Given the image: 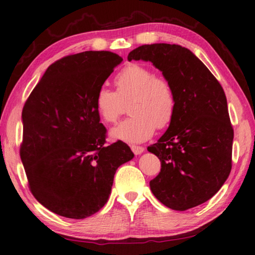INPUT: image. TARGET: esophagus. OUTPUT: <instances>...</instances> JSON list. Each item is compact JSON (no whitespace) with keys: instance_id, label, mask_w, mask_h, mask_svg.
Masks as SVG:
<instances>
[{"instance_id":"esophagus-1","label":"esophagus","mask_w":255,"mask_h":255,"mask_svg":"<svg viewBox=\"0 0 255 255\" xmlns=\"http://www.w3.org/2000/svg\"><path fill=\"white\" fill-rule=\"evenodd\" d=\"M131 150L134 155H141L144 151V148L140 147V145H131Z\"/></svg>"}]
</instances>
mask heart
Masks as SVG:
<instances>
[{
	"mask_svg": "<svg viewBox=\"0 0 255 255\" xmlns=\"http://www.w3.org/2000/svg\"><path fill=\"white\" fill-rule=\"evenodd\" d=\"M116 91L100 87L95 97L99 118L114 124L130 103L131 116L111 130V137L128 143L150 139L156 128H166L176 114V95L166 78L141 64L125 66L114 79Z\"/></svg>",
	"mask_w": 255,
	"mask_h": 255,
	"instance_id": "b5f03b06",
	"label": "heart"
}]
</instances>
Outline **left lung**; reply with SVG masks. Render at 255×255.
<instances>
[{
    "mask_svg": "<svg viewBox=\"0 0 255 255\" xmlns=\"http://www.w3.org/2000/svg\"><path fill=\"white\" fill-rule=\"evenodd\" d=\"M128 61H149L172 83L176 114L148 151L161 169L150 181L153 195L173 210L184 211L211 199L232 170L234 130L219 81L190 49L151 44L133 49Z\"/></svg>",
    "mask_w": 255,
    "mask_h": 255,
    "instance_id": "1",
    "label": "left lung"
}]
</instances>
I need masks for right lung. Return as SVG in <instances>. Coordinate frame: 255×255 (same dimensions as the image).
<instances>
[{"label": "right lung", "mask_w": 255, "mask_h": 255, "mask_svg": "<svg viewBox=\"0 0 255 255\" xmlns=\"http://www.w3.org/2000/svg\"><path fill=\"white\" fill-rule=\"evenodd\" d=\"M123 58L88 51L48 66L22 110L20 157L33 197L56 215L83 219L105 206L119 167L134 155L106 144L95 107L98 89Z\"/></svg>", "instance_id": "right-lung-1"}]
</instances>
